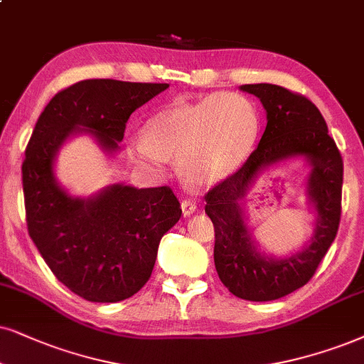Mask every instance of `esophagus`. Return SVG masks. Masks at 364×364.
Instances as JSON below:
<instances>
[{"label":"esophagus","instance_id":"34e87169","mask_svg":"<svg viewBox=\"0 0 364 364\" xmlns=\"http://www.w3.org/2000/svg\"><path fill=\"white\" fill-rule=\"evenodd\" d=\"M181 210H183V215L190 216L196 211V203L193 200H183L181 201Z\"/></svg>","mask_w":364,"mask_h":364}]
</instances>
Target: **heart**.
Here are the masks:
<instances>
[{
    "mask_svg": "<svg viewBox=\"0 0 364 364\" xmlns=\"http://www.w3.org/2000/svg\"><path fill=\"white\" fill-rule=\"evenodd\" d=\"M255 104L237 92L206 95L196 102H173L148 119L131 149L153 168L178 158L181 176L195 185L228 178L254 148L259 134Z\"/></svg>",
    "mask_w": 364,
    "mask_h": 364,
    "instance_id": "1",
    "label": "heart"
}]
</instances>
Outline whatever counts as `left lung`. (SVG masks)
<instances>
[{"instance_id":"1","label":"left lung","mask_w":364,"mask_h":364,"mask_svg":"<svg viewBox=\"0 0 364 364\" xmlns=\"http://www.w3.org/2000/svg\"><path fill=\"white\" fill-rule=\"evenodd\" d=\"M240 90L260 99L267 127L243 166L206 193L205 211L215 227V267L233 296L275 301L309 282L341 220L343 158L319 109L304 95L280 85L247 84ZM302 155L311 166L308 197L316 210V228L301 252L284 259L265 256L247 232L241 200L265 167Z\"/></svg>"}]
</instances>
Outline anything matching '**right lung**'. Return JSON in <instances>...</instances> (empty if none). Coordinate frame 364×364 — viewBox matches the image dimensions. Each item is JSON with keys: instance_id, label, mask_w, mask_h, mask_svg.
Wrapping results in <instances>:
<instances>
[{"instance_id": "obj_1", "label": "right lung", "mask_w": 364, "mask_h": 364, "mask_svg": "<svg viewBox=\"0 0 364 364\" xmlns=\"http://www.w3.org/2000/svg\"><path fill=\"white\" fill-rule=\"evenodd\" d=\"M168 84L112 79L77 82L40 114L23 161V195L31 240L55 277L90 302H119L148 282L161 238L181 216L171 188L117 185L72 196L55 179L60 148L73 134L95 137L112 154L126 122Z\"/></svg>"}]
</instances>
